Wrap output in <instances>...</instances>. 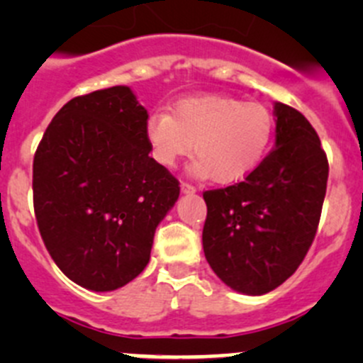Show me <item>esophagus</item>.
I'll return each instance as SVG.
<instances>
[{
    "label": "esophagus",
    "instance_id": "obj_1",
    "mask_svg": "<svg viewBox=\"0 0 363 363\" xmlns=\"http://www.w3.org/2000/svg\"><path fill=\"white\" fill-rule=\"evenodd\" d=\"M181 191L184 193V195H193L196 189H195V186L189 184V182H181Z\"/></svg>",
    "mask_w": 363,
    "mask_h": 363
}]
</instances>
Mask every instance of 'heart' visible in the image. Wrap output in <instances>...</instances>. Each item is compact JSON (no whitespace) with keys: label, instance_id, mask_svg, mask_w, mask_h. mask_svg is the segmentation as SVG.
<instances>
[{"label":"heart","instance_id":"b5f03b06","mask_svg":"<svg viewBox=\"0 0 363 363\" xmlns=\"http://www.w3.org/2000/svg\"><path fill=\"white\" fill-rule=\"evenodd\" d=\"M272 112L239 98L205 94L181 100L172 111L155 112L145 123L151 155L174 167L193 149V170L216 184H233L259 167L272 144Z\"/></svg>","mask_w":363,"mask_h":363}]
</instances>
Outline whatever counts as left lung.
Returning <instances> with one entry per match:
<instances>
[{"mask_svg":"<svg viewBox=\"0 0 363 363\" xmlns=\"http://www.w3.org/2000/svg\"><path fill=\"white\" fill-rule=\"evenodd\" d=\"M276 149L244 181L203 191L202 244L216 276L233 290L263 295L306 258L321 218L328 160L309 121L276 104Z\"/></svg>","mask_w":363,"mask_h":363,"instance_id":"1","label":"left lung"}]
</instances>
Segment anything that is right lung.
Returning a JSON list of instances; mask_svg holds the SVG:
<instances>
[{"mask_svg": "<svg viewBox=\"0 0 363 363\" xmlns=\"http://www.w3.org/2000/svg\"><path fill=\"white\" fill-rule=\"evenodd\" d=\"M149 116L126 86L75 96L33 160V205L47 251L73 283L112 291L151 256L179 181L149 156Z\"/></svg>", "mask_w": 363, "mask_h": 363, "instance_id": "right-lung-1", "label": "right lung"}]
</instances>
